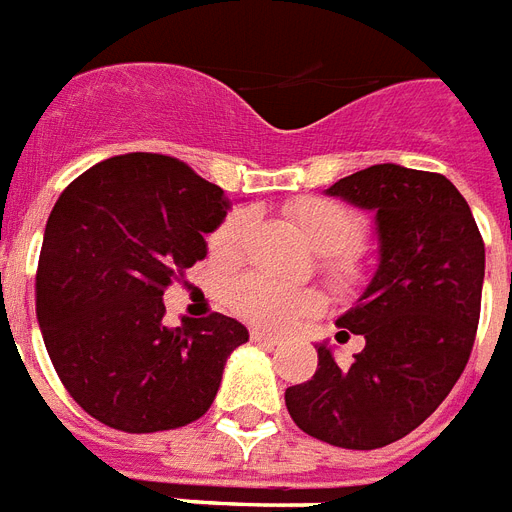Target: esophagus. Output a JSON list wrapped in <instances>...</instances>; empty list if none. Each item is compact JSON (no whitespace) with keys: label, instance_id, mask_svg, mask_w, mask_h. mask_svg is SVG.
Masks as SVG:
<instances>
[{"label":"esophagus","instance_id":"34e87169","mask_svg":"<svg viewBox=\"0 0 512 512\" xmlns=\"http://www.w3.org/2000/svg\"><path fill=\"white\" fill-rule=\"evenodd\" d=\"M251 341L253 343H264V346H275L278 338L272 333H264V330H251Z\"/></svg>","mask_w":512,"mask_h":512}]
</instances>
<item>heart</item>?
I'll return each mask as SVG.
<instances>
[{
  "label": "heart",
  "mask_w": 512,
  "mask_h": 512,
  "mask_svg": "<svg viewBox=\"0 0 512 512\" xmlns=\"http://www.w3.org/2000/svg\"><path fill=\"white\" fill-rule=\"evenodd\" d=\"M289 218L319 251V264L335 289H354L363 281V261L357 242L363 240V218L341 201L305 196L289 204ZM253 229L251 210H231L207 237L210 259L231 267L242 259ZM223 300L231 313L267 330H289L322 311L324 297L308 286H286L264 275H240L226 286Z\"/></svg>",
  "instance_id": "b5f03b06"
}]
</instances>
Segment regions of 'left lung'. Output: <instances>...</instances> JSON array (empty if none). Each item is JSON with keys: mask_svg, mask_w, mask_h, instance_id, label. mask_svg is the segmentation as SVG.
I'll return each instance as SVG.
<instances>
[{"mask_svg": "<svg viewBox=\"0 0 512 512\" xmlns=\"http://www.w3.org/2000/svg\"><path fill=\"white\" fill-rule=\"evenodd\" d=\"M330 196L376 212L379 267L341 335H363L349 365L319 346L313 379L286 390L305 434L346 450H376L436 412L472 354L486 245L466 199L434 171L379 163L335 182Z\"/></svg>", "mask_w": 512, "mask_h": 512, "instance_id": "8db88e82", "label": "left lung"}]
</instances>
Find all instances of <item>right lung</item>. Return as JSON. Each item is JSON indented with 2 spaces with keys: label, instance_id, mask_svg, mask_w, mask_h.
I'll return each instance as SVG.
<instances>
[{
  "label": "right lung",
  "instance_id": "add662e5",
  "mask_svg": "<svg viewBox=\"0 0 512 512\" xmlns=\"http://www.w3.org/2000/svg\"><path fill=\"white\" fill-rule=\"evenodd\" d=\"M229 201L188 163L155 152L108 158L48 215L35 302L48 357L81 409L125 434L171 431L215 401L248 330L231 316L166 327L163 292L207 256Z\"/></svg>",
  "mask_w": 512,
  "mask_h": 512
}]
</instances>
